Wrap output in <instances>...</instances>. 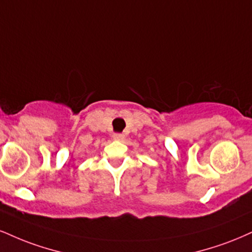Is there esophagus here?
Here are the masks:
<instances>
[{
  "label": "esophagus",
  "mask_w": 252,
  "mask_h": 252,
  "mask_svg": "<svg viewBox=\"0 0 252 252\" xmlns=\"http://www.w3.org/2000/svg\"><path fill=\"white\" fill-rule=\"evenodd\" d=\"M113 138L116 139V141H122V139H124V135L123 134H114Z\"/></svg>",
  "instance_id": "1"
}]
</instances>
